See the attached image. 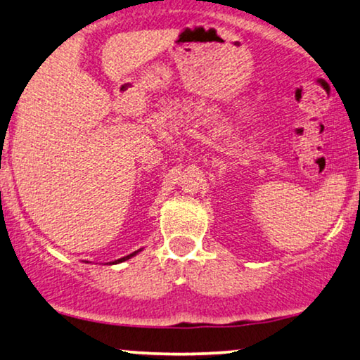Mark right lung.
Returning a JSON list of instances; mask_svg holds the SVG:
<instances>
[{
    "instance_id": "obj_1",
    "label": "right lung",
    "mask_w": 360,
    "mask_h": 360,
    "mask_svg": "<svg viewBox=\"0 0 360 360\" xmlns=\"http://www.w3.org/2000/svg\"><path fill=\"white\" fill-rule=\"evenodd\" d=\"M137 252H141V249H139V250H136V252H132V254H129V255H126V257H121V259H117V260H115V262H110V265H115V264L124 262V260H127V259H131V257H134V255H136Z\"/></svg>"
}]
</instances>
